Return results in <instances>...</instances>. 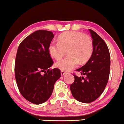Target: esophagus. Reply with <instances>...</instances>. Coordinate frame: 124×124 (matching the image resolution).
Returning a JSON list of instances; mask_svg holds the SVG:
<instances>
[{
  "instance_id": "1",
  "label": "esophagus",
  "mask_w": 124,
  "mask_h": 124,
  "mask_svg": "<svg viewBox=\"0 0 124 124\" xmlns=\"http://www.w3.org/2000/svg\"><path fill=\"white\" fill-rule=\"evenodd\" d=\"M66 72H65V71H61V76H64L65 74H66Z\"/></svg>"
}]
</instances>
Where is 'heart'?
<instances>
[{
    "label": "heart",
    "instance_id": "b5f03b06",
    "mask_svg": "<svg viewBox=\"0 0 124 124\" xmlns=\"http://www.w3.org/2000/svg\"><path fill=\"white\" fill-rule=\"evenodd\" d=\"M67 50L68 56L57 62L56 67L62 71L71 70L88 61L92 54L93 45L91 38L79 31H69L60 36L58 42L53 40L48 46L50 56L56 60L62 58Z\"/></svg>",
    "mask_w": 124,
    "mask_h": 124
}]
</instances>
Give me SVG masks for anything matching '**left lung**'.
Instances as JSON below:
<instances>
[{"label":"left lung","mask_w":124,"mask_h":124,"mask_svg":"<svg viewBox=\"0 0 124 124\" xmlns=\"http://www.w3.org/2000/svg\"><path fill=\"white\" fill-rule=\"evenodd\" d=\"M89 31L93 39V53L88 62L76 70L86 77L74 75V82L70 85L73 96L82 103L91 102L101 95L107 84L110 70L107 45L94 31Z\"/></svg>","instance_id":"8db88e82"}]
</instances>
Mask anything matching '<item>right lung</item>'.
<instances>
[{
    "label": "right lung",
    "instance_id": "right-lung-1",
    "mask_svg": "<svg viewBox=\"0 0 124 124\" xmlns=\"http://www.w3.org/2000/svg\"><path fill=\"white\" fill-rule=\"evenodd\" d=\"M54 37L50 31L38 30L26 37L17 49L14 68L17 85L23 97L33 104L46 102L61 78L59 69H48L53 64L48 46Z\"/></svg>",
    "mask_w": 124,
    "mask_h": 124
}]
</instances>
